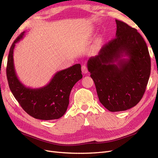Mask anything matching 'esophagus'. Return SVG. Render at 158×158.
<instances>
[{
	"label": "esophagus",
	"mask_w": 158,
	"mask_h": 158,
	"mask_svg": "<svg viewBox=\"0 0 158 158\" xmlns=\"http://www.w3.org/2000/svg\"><path fill=\"white\" fill-rule=\"evenodd\" d=\"M82 71L83 74H86V73H88V67H87V66L83 65V66H82Z\"/></svg>",
	"instance_id": "1"
}]
</instances>
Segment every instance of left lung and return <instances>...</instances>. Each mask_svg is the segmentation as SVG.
Returning <instances> with one entry per match:
<instances>
[{
    "label": "left lung",
    "mask_w": 158,
    "mask_h": 158,
    "mask_svg": "<svg viewBox=\"0 0 158 158\" xmlns=\"http://www.w3.org/2000/svg\"><path fill=\"white\" fill-rule=\"evenodd\" d=\"M115 21V38L87 63L99 102L111 112L126 111L138 104L151 70L149 51L143 37L135 28Z\"/></svg>",
    "instance_id": "obj_1"
}]
</instances>
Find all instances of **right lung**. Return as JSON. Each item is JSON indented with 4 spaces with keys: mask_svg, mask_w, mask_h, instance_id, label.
I'll list each match as a JSON object with an SVG mask.
<instances>
[{
    "mask_svg": "<svg viewBox=\"0 0 158 158\" xmlns=\"http://www.w3.org/2000/svg\"><path fill=\"white\" fill-rule=\"evenodd\" d=\"M25 33L22 32L16 38L9 52L6 66L9 88L22 109L30 116L45 121L58 119L64 115L68 108L72 88L82 78L81 65L76 64L57 72L50 82L44 87L25 86L16 75L13 58L16 44L22 39Z\"/></svg>",
    "mask_w": 158,
    "mask_h": 158,
    "instance_id": "1",
    "label": "right lung"
}]
</instances>
